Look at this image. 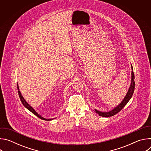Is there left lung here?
Returning <instances> with one entry per match:
<instances>
[{
    "label": "left lung",
    "mask_w": 151,
    "mask_h": 151,
    "mask_svg": "<svg viewBox=\"0 0 151 151\" xmlns=\"http://www.w3.org/2000/svg\"><path fill=\"white\" fill-rule=\"evenodd\" d=\"M132 82H131V85L130 87L128 89V91L125 96V97H124V100H122V101H121V103L116 107L112 110H111L109 112H100L99 111H97L96 109H95V111L97 114H98L99 115V116H103V117H109V116H114L115 115H116V114H118L119 111H121L123 107L127 104V103L130 100L133 94L134 93V87H135V82H134V72H133V66L132 65Z\"/></svg>",
    "instance_id": "left-lung-1"
}]
</instances>
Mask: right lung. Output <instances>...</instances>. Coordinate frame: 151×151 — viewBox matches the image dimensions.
I'll use <instances>...</instances> for the list:
<instances>
[{"label": "right lung", "instance_id": "obj_1", "mask_svg": "<svg viewBox=\"0 0 151 151\" xmlns=\"http://www.w3.org/2000/svg\"><path fill=\"white\" fill-rule=\"evenodd\" d=\"M17 88H18V95H19V98H20L21 101L22 102V103H23V104L24 105V106L26 107L28 110H29L32 113H33L34 115H35L36 116H37L38 118H39L41 119L45 120V121H51V120L53 119H46V118H44L42 117V116H40L39 114H38L35 111V109L33 108V107H32V106H30L27 103V102H26V100H24V99L23 98V96L21 95V92L19 91V87H18V84H17Z\"/></svg>", "mask_w": 151, "mask_h": 151}]
</instances>
